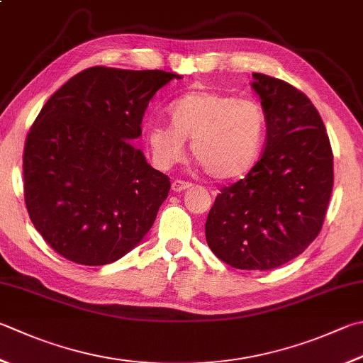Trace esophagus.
<instances>
[{"mask_svg":"<svg viewBox=\"0 0 363 363\" xmlns=\"http://www.w3.org/2000/svg\"><path fill=\"white\" fill-rule=\"evenodd\" d=\"M191 186H193V183L184 182V180H174L172 182V191H175V193H180V191H184Z\"/></svg>","mask_w":363,"mask_h":363,"instance_id":"esophagus-1","label":"esophagus"}]
</instances>
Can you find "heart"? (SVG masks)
<instances>
[{"label":"heart","instance_id":"obj_1","mask_svg":"<svg viewBox=\"0 0 363 363\" xmlns=\"http://www.w3.org/2000/svg\"><path fill=\"white\" fill-rule=\"evenodd\" d=\"M169 125H150L145 142L161 170L191 152L210 177L235 180L255 167L267 133L264 108L256 101L218 91H191L169 107Z\"/></svg>","mask_w":363,"mask_h":363}]
</instances>
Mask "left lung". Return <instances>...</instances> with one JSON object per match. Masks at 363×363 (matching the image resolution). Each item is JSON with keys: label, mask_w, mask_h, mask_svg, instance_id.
I'll use <instances>...</instances> for the list:
<instances>
[{"label": "left lung", "mask_w": 363, "mask_h": 363, "mask_svg": "<svg viewBox=\"0 0 363 363\" xmlns=\"http://www.w3.org/2000/svg\"><path fill=\"white\" fill-rule=\"evenodd\" d=\"M251 86L267 117L262 158L221 189L205 223L210 250L240 270H270L308 248L323 228L333 188V153L316 107L270 75Z\"/></svg>", "instance_id": "8db88e82"}]
</instances>
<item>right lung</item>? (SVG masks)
<instances>
[{"instance_id":"obj_1","label":"right lung","mask_w":363,"mask_h":363,"mask_svg":"<svg viewBox=\"0 0 363 363\" xmlns=\"http://www.w3.org/2000/svg\"><path fill=\"white\" fill-rule=\"evenodd\" d=\"M179 74L94 66L55 91L26 135L23 189L44 240L67 261L106 265L138 246L170 189L135 147L156 91Z\"/></svg>"}]
</instances>
